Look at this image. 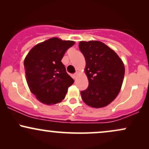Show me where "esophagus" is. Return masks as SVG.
Here are the masks:
<instances>
[{
    "mask_svg": "<svg viewBox=\"0 0 149 149\" xmlns=\"http://www.w3.org/2000/svg\"><path fill=\"white\" fill-rule=\"evenodd\" d=\"M78 71H76V72L73 75V78H76V77H77V76H78Z\"/></svg>",
    "mask_w": 149,
    "mask_h": 149,
    "instance_id": "34e87169",
    "label": "esophagus"
}]
</instances>
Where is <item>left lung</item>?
Segmentation results:
<instances>
[{"label":"left lung","instance_id":"obj_1","mask_svg":"<svg viewBox=\"0 0 149 149\" xmlns=\"http://www.w3.org/2000/svg\"><path fill=\"white\" fill-rule=\"evenodd\" d=\"M84 55L89 85L80 92L82 100L94 108L107 106L118 95L125 75L124 64L113 49L100 41L79 43Z\"/></svg>","mask_w":149,"mask_h":149}]
</instances>
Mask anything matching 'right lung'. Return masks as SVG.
<instances>
[{"mask_svg": "<svg viewBox=\"0 0 149 149\" xmlns=\"http://www.w3.org/2000/svg\"><path fill=\"white\" fill-rule=\"evenodd\" d=\"M74 44L71 40L52 38L34 46L26 57L24 65L27 84L42 103L60 102L74 82L61 61L66 51Z\"/></svg>", "mask_w": 149, "mask_h": 149, "instance_id": "obj_1", "label": "right lung"}]
</instances>
